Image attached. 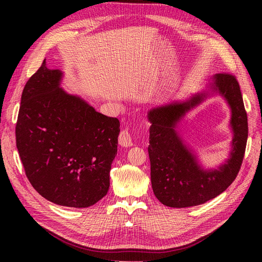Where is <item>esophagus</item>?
<instances>
[{
    "label": "esophagus",
    "mask_w": 262,
    "mask_h": 262,
    "mask_svg": "<svg viewBox=\"0 0 262 262\" xmlns=\"http://www.w3.org/2000/svg\"><path fill=\"white\" fill-rule=\"evenodd\" d=\"M119 144L123 147L133 145V141H132V137L129 129H123L120 132V134H119Z\"/></svg>",
    "instance_id": "obj_1"
}]
</instances>
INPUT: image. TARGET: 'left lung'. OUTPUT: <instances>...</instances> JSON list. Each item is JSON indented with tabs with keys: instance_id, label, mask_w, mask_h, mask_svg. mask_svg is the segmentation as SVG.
<instances>
[{
	"instance_id": "left-lung-1",
	"label": "left lung",
	"mask_w": 262,
	"mask_h": 262,
	"mask_svg": "<svg viewBox=\"0 0 262 262\" xmlns=\"http://www.w3.org/2000/svg\"><path fill=\"white\" fill-rule=\"evenodd\" d=\"M213 90L219 91L232 109L234 132L231 157L219 169L204 170L194 155L182 143L176 124L185 114L204 99L198 94L187 102H173L148 112V156L150 181L155 196L166 207L188 208L199 205L221 194L238 175L248 138V120L241 87L233 74L213 76Z\"/></svg>"
}]
</instances>
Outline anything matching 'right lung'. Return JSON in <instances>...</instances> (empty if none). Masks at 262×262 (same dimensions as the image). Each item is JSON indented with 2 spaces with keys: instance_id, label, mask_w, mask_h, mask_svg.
Instances as JSON below:
<instances>
[{
  "instance_id": "obj_1",
  "label": "right lung",
  "mask_w": 262,
  "mask_h": 262,
  "mask_svg": "<svg viewBox=\"0 0 262 262\" xmlns=\"http://www.w3.org/2000/svg\"><path fill=\"white\" fill-rule=\"evenodd\" d=\"M46 60L27 81L17 117L16 146L25 173L45 199L89 208L109 189L120 122L60 86Z\"/></svg>"
}]
</instances>
